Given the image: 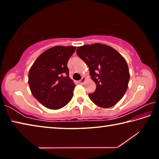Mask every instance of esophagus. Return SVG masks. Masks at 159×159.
Wrapping results in <instances>:
<instances>
[{
    "label": "esophagus",
    "mask_w": 159,
    "mask_h": 159,
    "mask_svg": "<svg viewBox=\"0 0 159 159\" xmlns=\"http://www.w3.org/2000/svg\"><path fill=\"white\" fill-rule=\"evenodd\" d=\"M85 78H84V77H83L81 79H80V80H79V83H80V84H83V83L85 82Z\"/></svg>",
    "instance_id": "obj_1"
}]
</instances>
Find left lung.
<instances>
[{
    "label": "left lung",
    "mask_w": 159,
    "mask_h": 159,
    "mask_svg": "<svg viewBox=\"0 0 159 159\" xmlns=\"http://www.w3.org/2000/svg\"><path fill=\"white\" fill-rule=\"evenodd\" d=\"M78 56L89 67L97 85L88 95L97 106L109 108L119 102L128 89L130 73L123 56L109 45L95 43L78 47Z\"/></svg>",
    "instance_id": "obj_1"
}]
</instances>
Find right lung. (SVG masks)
Returning <instances> with one entry per match:
<instances>
[{
  "mask_svg": "<svg viewBox=\"0 0 159 159\" xmlns=\"http://www.w3.org/2000/svg\"><path fill=\"white\" fill-rule=\"evenodd\" d=\"M76 50L74 46H55L45 50L29 71L32 95L50 109L64 107L73 97L76 85L69 76L67 62Z\"/></svg>",
  "mask_w": 159,
  "mask_h": 159,
  "instance_id": "obj_1",
  "label": "right lung"
}]
</instances>
